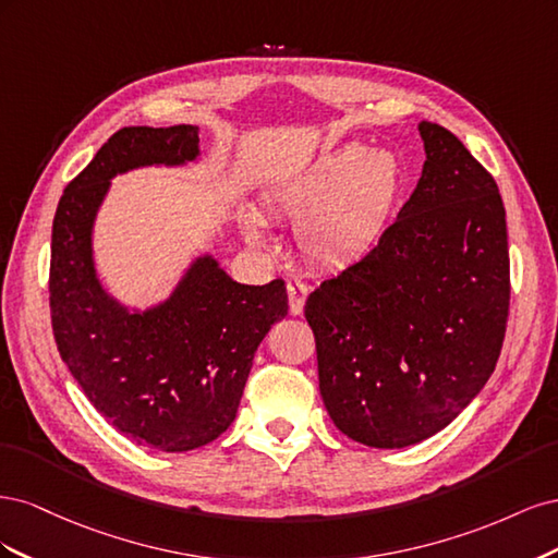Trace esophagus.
Instances as JSON below:
<instances>
[{
	"label": "esophagus",
	"instance_id": "34e87169",
	"mask_svg": "<svg viewBox=\"0 0 558 558\" xmlns=\"http://www.w3.org/2000/svg\"><path fill=\"white\" fill-rule=\"evenodd\" d=\"M286 291H289V307L291 314H302V307H305V298H307V286L300 281H289L286 283Z\"/></svg>",
	"mask_w": 558,
	"mask_h": 558
}]
</instances>
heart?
<instances>
[{"label":"heart","mask_w":558,"mask_h":558,"mask_svg":"<svg viewBox=\"0 0 558 558\" xmlns=\"http://www.w3.org/2000/svg\"><path fill=\"white\" fill-rule=\"evenodd\" d=\"M404 191V165L391 148L349 144L328 150L269 202L296 218L295 242L307 263L347 269L377 246ZM251 242L265 238L263 221L246 216Z\"/></svg>","instance_id":"1"}]
</instances>
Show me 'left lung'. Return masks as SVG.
Instances as JSON below:
<instances>
[{
    "label": "left lung",
    "instance_id": "obj_1",
    "mask_svg": "<svg viewBox=\"0 0 558 558\" xmlns=\"http://www.w3.org/2000/svg\"><path fill=\"white\" fill-rule=\"evenodd\" d=\"M424 172L379 244L307 298L318 388L351 440L400 449L440 433L500 356L510 310L505 207L447 128L421 121Z\"/></svg>",
    "mask_w": 558,
    "mask_h": 558
}]
</instances>
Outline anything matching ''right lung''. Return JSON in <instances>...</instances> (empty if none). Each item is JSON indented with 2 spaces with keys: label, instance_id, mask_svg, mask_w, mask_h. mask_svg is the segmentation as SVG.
<instances>
[{
  "label": "right lung",
  "instance_id": "obj_1",
  "mask_svg": "<svg viewBox=\"0 0 558 558\" xmlns=\"http://www.w3.org/2000/svg\"><path fill=\"white\" fill-rule=\"evenodd\" d=\"M197 156L195 125L118 130L64 189L50 240V324L62 361L116 430L158 451H191L228 430L253 353L289 314L281 279L238 283L211 256L146 312H130L99 283L93 223L111 179Z\"/></svg>",
  "mask_w": 558,
  "mask_h": 558
}]
</instances>
